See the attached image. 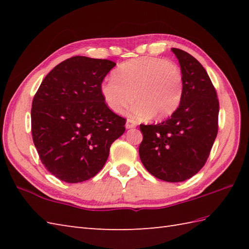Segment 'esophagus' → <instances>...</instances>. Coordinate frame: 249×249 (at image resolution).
<instances>
[{
    "instance_id": "1",
    "label": "esophagus",
    "mask_w": 249,
    "mask_h": 249,
    "mask_svg": "<svg viewBox=\"0 0 249 249\" xmlns=\"http://www.w3.org/2000/svg\"><path fill=\"white\" fill-rule=\"evenodd\" d=\"M125 126H126V128H127V129H129V128H135L136 126H137V123H136V122H135L134 120L128 119L127 121H126Z\"/></svg>"
}]
</instances>
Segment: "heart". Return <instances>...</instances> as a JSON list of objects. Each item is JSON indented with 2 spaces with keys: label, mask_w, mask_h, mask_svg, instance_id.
Wrapping results in <instances>:
<instances>
[{
  "label": "heart",
  "mask_w": 249,
  "mask_h": 249,
  "mask_svg": "<svg viewBox=\"0 0 249 249\" xmlns=\"http://www.w3.org/2000/svg\"><path fill=\"white\" fill-rule=\"evenodd\" d=\"M109 108L121 113L137 100L131 112L137 118L163 119L178 109L183 95L181 71L161 57L142 56L122 63L102 84Z\"/></svg>",
  "instance_id": "obj_1"
}]
</instances>
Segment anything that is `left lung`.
<instances>
[{"label":"left lung","instance_id":"left-lung-1","mask_svg":"<svg viewBox=\"0 0 249 249\" xmlns=\"http://www.w3.org/2000/svg\"><path fill=\"white\" fill-rule=\"evenodd\" d=\"M171 50L181 66V103L161 123L140 125L139 155L152 176L177 183L194 177L208 160L218 131L219 103L203 66L187 52Z\"/></svg>","mask_w":249,"mask_h":249}]
</instances>
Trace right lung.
<instances>
[{
	"mask_svg": "<svg viewBox=\"0 0 249 249\" xmlns=\"http://www.w3.org/2000/svg\"><path fill=\"white\" fill-rule=\"evenodd\" d=\"M115 66L109 60L72 56L41 82L32 103L33 142L45 168L66 183L96 176L126 120L106 104L102 83Z\"/></svg>",
	"mask_w": 249,
	"mask_h": 249,
	"instance_id": "obj_1",
	"label": "right lung"
}]
</instances>
